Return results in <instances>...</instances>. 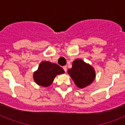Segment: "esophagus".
<instances>
[{"mask_svg":"<svg viewBox=\"0 0 125 125\" xmlns=\"http://www.w3.org/2000/svg\"><path fill=\"white\" fill-rule=\"evenodd\" d=\"M63 70L65 71V72H66V71H67V66H66V65H65V66L63 67Z\"/></svg>","mask_w":125,"mask_h":125,"instance_id":"1","label":"esophagus"}]
</instances>
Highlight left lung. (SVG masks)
<instances>
[{"instance_id": "1", "label": "left lung", "mask_w": 125, "mask_h": 125, "mask_svg": "<svg viewBox=\"0 0 125 125\" xmlns=\"http://www.w3.org/2000/svg\"><path fill=\"white\" fill-rule=\"evenodd\" d=\"M67 72L79 88H83L91 84L95 78V71L93 67L80 59H76L73 62L72 68Z\"/></svg>"}]
</instances>
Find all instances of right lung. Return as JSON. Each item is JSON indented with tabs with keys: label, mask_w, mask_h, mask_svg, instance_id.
<instances>
[{
	"label": "right lung",
	"mask_w": 125,
	"mask_h": 125,
	"mask_svg": "<svg viewBox=\"0 0 125 125\" xmlns=\"http://www.w3.org/2000/svg\"><path fill=\"white\" fill-rule=\"evenodd\" d=\"M64 73V70L58 64L44 61L40 63L38 69L34 73V80L39 85L48 87L58 74Z\"/></svg>",
	"instance_id": "obj_1"
}]
</instances>
